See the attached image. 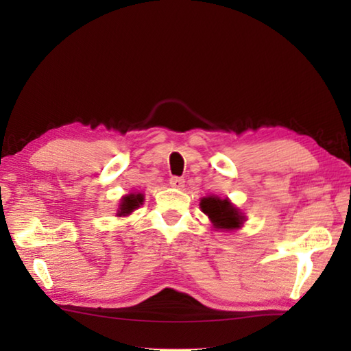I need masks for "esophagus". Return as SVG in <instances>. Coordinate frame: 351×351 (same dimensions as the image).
<instances>
[{
    "label": "esophagus",
    "mask_w": 351,
    "mask_h": 351,
    "mask_svg": "<svg viewBox=\"0 0 351 351\" xmlns=\"http://www.w3.org/2000/svg\"><path fill=\"white\" fill-rule=\"evenodd\" d=\"M184 180L182 178H180V176H171L170 180H169V184H170V187H173V189H182L184 187Z\"/></svg>",
    "instance_id": "obj_1"
}]
</instances>
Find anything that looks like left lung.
I'll use <instances>...</instances> for the list:
<instances>
[{
    "label": "left lung",
    "instance_id": "obj_1",
    "mask_svg": "<svg viewBox=\"0 0 351 351\" xmlns=\"http://www.w3.org/2000/svg\"><path fill=\"white\" fill-rule=\"evenodd\" d=\"M200 210L210 217L213 226L220 230L240 229L245 221L244 214L230 204L229 199L206 196L200 199Z\"/></svg>",
    "mask_w": 351,
    "mask_h": 351
}]
</instances>
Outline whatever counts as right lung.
<instances>
[{"mask_svg":"<svg viewBox=\"0 0 351 351\" xmlns=\"http://www.w3.org/2000/svg\"><path fill=\"white\" fill-rule=\"evenodd\" d=\"M143 200H145V196L141 195V193H131V195L123 196L121 205H119L117 215L119 217H122V215L131 214L134 210H137V208L143 204Z\"/></svg>","mask_w":351,"mask_h":351,"instance_id":"right-lung-1","label":"right lung"}]
</instances>
